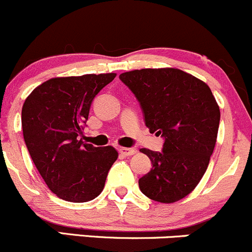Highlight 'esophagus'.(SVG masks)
Returning a JSON list of instances; mask_svg holds the SVG:
<instances>
[{"mask_svg": "<svg viewBox=\"0 0 252 252\" xmlns=\"http://www.w3.org/2000/svg\"><path fill=\"white\" fill-rule=\"evenodd\" d=\"M135 152L136 151L134 150V148H128V147H121L119 148V153H121L122 156H133L135 155Z\"/></svg>", "mask_w": 252, "mask_h": 252, "instance_id": "34e87169", "label": "esophagus"}]
</instances>
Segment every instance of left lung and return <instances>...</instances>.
Instances as JSON below:
<instances>
[{"label":"left lung","instance_id":"1","mask_svg":"<svg viewBox=\"0 0 252 252\" xmlns=\"http://www.w3.org/2000/svg\"><path fill=\"white\" fill-rule=\"evenodd\" d=\"M119 79L139 101L150 133L164 139L161 152L142 148L152 169L139 180L150 199L174 203L202 180L216 144L220 108L210 88L177 68H142Z\"/></svg>","mask_w":252,"mask_h":252}]
</instances>
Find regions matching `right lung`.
I'll return each instance as SVG.
<instances>
[{
    "instance_id": "right-lung-1",
    "label": "right lung",
    "mask_w": 252,
    "mask_h": 252,
    "mask_svg": "<svg viewBox=\"0 0 252 252\" xmlns=\"http://www.w3.org/2000/svg\"><path fill=\"white\" fill-rule=\"evenodd\" d=\"M115 77L100 73L52 78L33 89L23 105L29 153L49 189L66 202L96 198L118 157L112 146L94 147L78 140L93 100Z\"/></svg>"
}]
</instances>
